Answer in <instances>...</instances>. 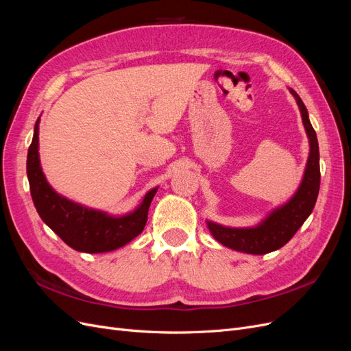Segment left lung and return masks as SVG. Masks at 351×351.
Instances as JSON below:
<instances>
[{
  "mask_svg": "<svg viewBox=\"0 0 351 351\" xmlns=\"http://www.w3.org/2000/svg\"><path fill=\"white\" fill-rule=\"evenodd\" d=\"M290 92L300 108L302 120L311 145L303 180L294 196L285 205L274 209L256 227L231 228L208 221V228L215 240L232 250L250 254H265L282 247L285 243L291 240L315 208L321 186L319 146H317L316 133L303 101L293 89H290Z\"/></svg>",
  "mask_w": 351,
  "mask_h": 351,
  "instance_id": "left-lung-1",
  "label": "left lung"
}]
</instances>
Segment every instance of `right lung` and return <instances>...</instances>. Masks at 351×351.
<instances>
[{"instance_id":"add662e5","label":"right lung","mask_w":351,"mask_h":351,"mask_svg":"<svg viewBox=\"0 0 351 351\" xmlns=\"http://www.w3.org/2000/svg\"><path fill=\"white\" fill-rule=\"evenodd\" d=\"M39 119L27 152V178L34 205L42 221L74 250L102 253L123 247L143 231L147 210L158 187L147 192L132 214L111 217L105 212L84 208L60 196L42 173L39 161Z\"/></svg>"}]
</instances>
